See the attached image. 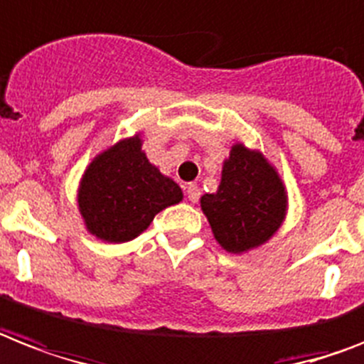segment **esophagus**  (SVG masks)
<instances>
[{
	"label": "esophagus",
	"instance_id": "obj_1",
	"mask_svg": "<svg viewBox=\"0 0 364 364\" xmlns=\"http://www.w3.org/2000/svg\"><path fill=\"white\" fill-rule=\"evenodd\" d=\"M187 198L191 200L192 203L198 202V198H200V188H198V185H194V183H188V185H187Z\"/></svg>",
	"mask_w": 364,
	"mask_h": 364
}]
</instances>
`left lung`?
<instances>
[{
	"label": "left lung",
	"instance_id": "left-lung-1",
	"mask_svg": "<svg viewBox=\"0 0 364 364\" xmlns=\"http://www.w3.org/2000/svg\"><path fill=\"white\" fill-rule=\"evenodd\" d=\"M200 208L215 241L226 252L245 254L279 232L288 213V191L264 153L237 141L223 162L217 192L203 194Z\"/></svg>",
	"mask_w": 364,
	"mask_h": 364
}]
</instances>
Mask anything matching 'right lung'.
<instances>
[{"label": "right lung", "mask_w": 364, "mask_h": 364, "mask_svg": "<svg viewBox=\"0 0 364 364\" xmlns=\"http://www.w3.org/2000/svg\"><path fill=\"white\" fill-rule=\"evenodd\" d=\"M141 132L93 156L78 185L85 230L105 243H127L149 228L156 213L183 200L181 187L149 162Z\"/></svg>", "instance_id": "add662e5"}]
</instances>
